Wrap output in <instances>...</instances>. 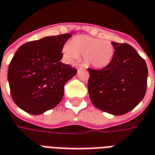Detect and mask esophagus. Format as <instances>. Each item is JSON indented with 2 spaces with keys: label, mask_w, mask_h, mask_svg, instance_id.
<instances>
[{
  "label": "esophagus",
  "mask_w": 155,
  "mask_h": 155,
  "mask_svg": "<svg viewBox=\"0 0 155 155\" xmlns=\"http://www.w3.org/2000/svg\"><path fill=\"white\" fill-rule=\"evenodd\" d=\"M76 69H80V68H82L83 67V65L82 64H76Z\"/></svg>",
  "instance_id": "obj_1"
}]
</instances>
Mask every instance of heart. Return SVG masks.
Instances as JSON below:
<instances>
[{
    "mask_svg": "<svg viewBox=\"0 0 155 155\" xmlns=\"http://www.w3.org/2000/svg\"><path fill=\"white\" fill-rule=\"evenodd\" d=\"M69 59L84 56L85 64L96 69L107 66L113 59L115 49L110 41L101 40L86 35H79L69 42L63 48Z\"/></svg>",
    "mask_w": 155,
    "mask_h": 155,
    "instance_id": "1",
    "label": "heart"
}]
</instances>
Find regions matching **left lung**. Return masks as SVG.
Wrapping results in <instances>:
<instances>
[{"label": "left lung", "mask_w": 155, "mask_h": 155, "mask_svg": "<svg viewBox=\"0 0 155 155\" xmlns=\"http://www.w3.org/2000/svg\"><path fill=\"white\" fill-rule=\"evenodd\" d=\"M111 44L115 53L107 66L101 70L88 69V91L96 108L120 116L133 110L144 97L148 68L131 45Z\"/></svg>", "instance_id": "left-lung-1"}]
</instances>
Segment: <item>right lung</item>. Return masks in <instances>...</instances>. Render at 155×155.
<instances>
[{"label": "right lung", "mask_w": 155, "mask_h": 155, "mask_svg": "<svg viewBox=\"0 0 155 155\" xmlns=\"http://www.w3.org/2000/svg\"><path fill=\"white\" fill-rule=\"evenodd\" d=\"M71 36L44 37L24 44L15 53L7 80L12 100L21 110L40 115L61 101L65 83L77 73L60 62L64 44Z\"/></svg>", "instance_id": "add662e5"}]
</instances>
